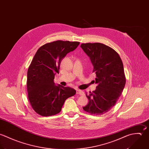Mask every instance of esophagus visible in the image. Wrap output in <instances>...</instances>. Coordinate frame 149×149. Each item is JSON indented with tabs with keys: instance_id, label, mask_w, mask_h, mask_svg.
Returning <instances> with one entry per match:
<instances>
[{
	"instance_id": "1",
	"label": "esophagus",
	"mask_w": 149,
	"mask_h": 149,
	"mask_svg": "<svg viewBox=\"0 0 149 149\" xmlns=\"http://www.w3.org/2000/svg\"><path fill=\"white\" fill-rule=\"evenodd\" d=\"M77 94H79V95H84V92L82 90H77Z\"/></svg>"
}]
</instances>
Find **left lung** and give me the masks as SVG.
Wrapping results in <instances>:
<instances>
[{"instance_id": "obj_1", "label": "left lung", "mask_w": 149, "mask_h": 149, "mask_svg": "<svg viewBox=\"0 0 149 149\" xmlns=\"http://www.w3.org/2000/svg\"><path fill=\"white\" fill-rule=\"evenodd\" d=\"M81 47L90 59L98 84L94 91L86 93L89 102L83 109L92 115H103L115 106L125 86L123 64L117 52L105 44L84 43Z\"/></svg>"}]
</instances>
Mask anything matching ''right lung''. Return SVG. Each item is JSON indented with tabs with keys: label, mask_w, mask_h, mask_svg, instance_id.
Returning a JSON list of instances; mask_svg holds the SVG:
<instances>
[{
	"label": "right lung",
	"mask_w": 149,
	"mask_h": 149,
	"mask_svg": "<svg viewBox=\"0 0 149 149\" xmlns=\"http://www.w3.org/2000/svg\"><path fill=\"white\" fill-rule=\"evenodd\" d=\"M79 44L58 40L43 45L36 53L28 70L27 90L30 105L37 114L49 116L59 113L65 100L75 94V90L56 86L54 79L62 59Z\"/></svg>",
	"instance_id": "add662e5"
}]
</instances>
